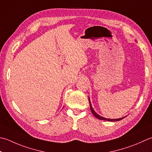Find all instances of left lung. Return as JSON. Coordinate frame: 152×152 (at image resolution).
<instances>
[{"instance_id": "1", "label": "left lung", "mask_w": 152, "mask_h": 152, "mask_svg": "<svg viewBox=\"0 0 152 152\" xmlns=\"http://www.w3.org/2000/svg\"><path fill=\"white\" fill-rule=\"evenodd\" d=\"M89 103H90V110L92 113H93V115L96 117L97 118H98V119H100V120H103V121H121L123 119V118H124V117H123V118H115V119H111V118H104L103 117H102V116L99 115L98 114H97L96 111H94L93 107H92L91 106V102H90V98H89Z\"/></svg>"}]
</instances>
